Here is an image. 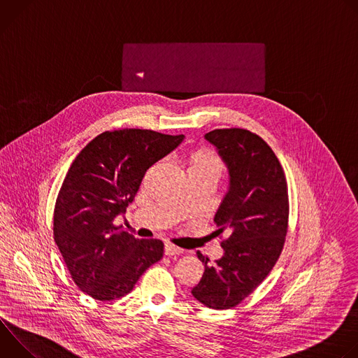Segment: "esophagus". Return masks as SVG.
I'll use <instances>...</instances> for the list:
<instances>
[{
	"mask_svg": "<svg viewBox=\"0 0 358 358\" xmlns=\"http://www.w3.org/2000/svg\"><path fill=\"white\" fill-rule=\"evenodd\" d=\"M164 252H166L167 257H178V255L182 253V249L178 248V246H176V245H173V243H169V242H167V243L164 245Z\"/></svg>",
	"mask_w": 358,
	"mask_h": 358,
	"instance_id": "esophagus-1",
	"label": "esophagus"
}]
</instances>
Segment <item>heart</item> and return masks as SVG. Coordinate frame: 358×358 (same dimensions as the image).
<instances>
[{"mask_svg":"<svg viewBox=\"0 0 358 358\" xmlns=\"http://www.w3.org/2000/svg\"><path fill=\"white\" fill-rule=\"evenodd\" d=\"M195 171L214 173L217 176L222 171V162L211 150H196L189 156V169Z\"/></svg>","mask_w":358,"mask_h":358,"instance_id":"1","label":"heart"}]
</instances>
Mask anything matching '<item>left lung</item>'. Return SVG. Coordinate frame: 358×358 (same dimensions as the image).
Listing matches in <instances>:
<instances>
[{"label": "left lung", "mask_w": 358, "mask_h": 358, "mask_svg": "<svg viewBox=\"0 0 358 358\" xmlns=\"http://www.w3.org/2000/svg\"><path fill=\"white\" fill-rule=\"evenodd\" d=\"M229 174V187L215 213L222 258L215 265L198 252L203 275L191 290L210 309L239 304L269 275L283 249L289 198L283 169L272 148L243 129H217L206 134Z\"/></svg>", "instance_id": "obj_1"}]
</instances>
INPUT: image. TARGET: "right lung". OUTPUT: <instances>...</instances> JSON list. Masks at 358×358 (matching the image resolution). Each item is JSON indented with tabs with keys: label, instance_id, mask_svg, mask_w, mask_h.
<instances>
[{
	"label": "right lung",
	"instance_id": "add662e5",
	"mask_svg": "<svg viewBox=\"0 0 358 358\" xmlns=\"http://www.w3.org/2000/svg\"><path fill=\"white\" fill-rule=\"evenodd\" d=\"M184 136L123 129L94 137L73 160L54 211V238L76 286L96 300L119 299L163 258L160 239H137L113 221L133 202L145 171Z\"/></svg>",
	"mask_w": 358,
	"mask_h": 358
}]
</instances>
